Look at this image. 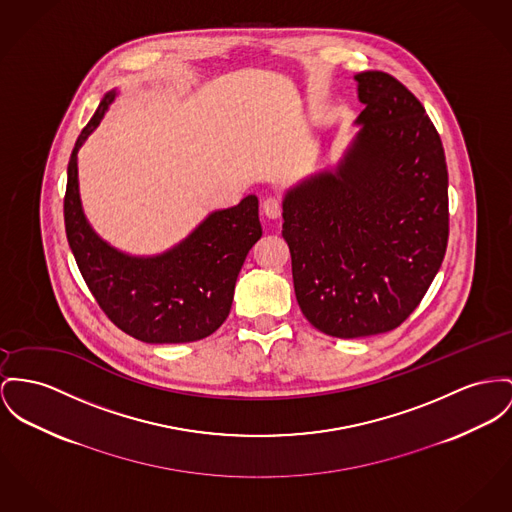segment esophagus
<instances>
[{
	"mask_svg": "<svg viewBox=\"0 0 512 512\" xmlns=\"http://www.w3.org/2000/svg\"><path fill=\"white\" fill-rule=\"evenodd\" d=\"M262 211L266 217L277 219L281 215V202L277 198H266L262 204Z\"/></svg>",
	"mask_w": 512,
	"mask_h": 512,
	"instance_id": "esophagus-1",
	"label": "esophagus"
}]
</instances>
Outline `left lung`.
I'll list each match as a JSON object with an SVG mask.
<instances>
[{
  "label": "left lung",
  "mask_w": 512,
  "mask_h": 512,
  "mask_svg": "<svg viewBox=\"0 0 512 512\" xmlns=\"http://www.w3.org/2000/svg\"><path fill=\"white\" fill-rule=\"evenodd\" d=\"M357 81V134L334 169L283 196L297 303L353 340L398 328L421 303L448 242V172L425 108L384 71Z\"/></svg>",
  "instance_id": "8db88e82"
}]
</instances>
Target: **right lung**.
<instances>
[{
  "instance_id": "obj_1",
  "label": "right lung",
  "mask_w": 512,
  "mask_h": 512,
  "mask_svg": "<svg viewBox=\"0 0 512 512\" xmlns=\"http://www.w3.org/2000/svg\"><path fill=\"white\" fill-rule=\"evenodd\" d=\"M112 89L77 137L68 165L64 221L79 272L106 316L145 343H188L211 336L229 316L248 250L262 237L254 194L204 221L169 250L134 256L91 227L79 194L77 151L116 101Z\"/></svg>"
}]
</instances>
